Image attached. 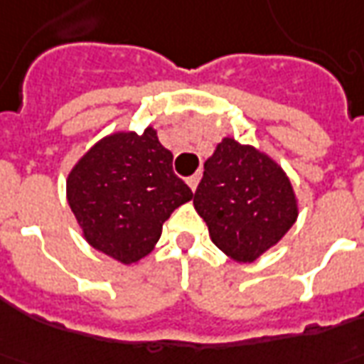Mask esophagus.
<instances>
[{
	"instance_id": "obj_1",
	"label": "esophagus",
	"mask_w": 364,
	"mask_h": 364,
	"mask_svg": "<svg viewBox=\"0 0 364 364\" xmlns=\"http://www.w3.org/2000/svg\"><path fill=\"white\" fill-rule=\"evenodd\" d=\"M198 181H200V171H198V173H195V175H191L189 179H187L191 191H196V187H198Z\"/></svg>"
}]
</instances>
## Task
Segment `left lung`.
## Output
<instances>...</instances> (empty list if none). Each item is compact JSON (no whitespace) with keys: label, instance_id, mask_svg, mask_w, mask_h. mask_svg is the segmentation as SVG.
<instances>
[{"label":"left lung","instance_id":"left-lung-1","mask_svg":"<svg viewBox=\"0 0 364 364\" xmlns=\"http://www.w3.org/2000/svg\"><path fill=\"white\" fill-rule=\"evenodd\" d=\"M193 203L214 245L237 262L257 260L297 220L287 175L257 148L233 139H223L204 161Z\"/></svg>","mask_w":364,"mask_h":364}]
</instances>
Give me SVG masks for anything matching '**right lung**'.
<instances>
[{"instance_id": "1", "label": "right lung", "mask_w": 364, "mask_h": 364, "mask_svg": "<svg viewBox=\"0 0 364 364\" xmlns=\"http://www.w3.org/2000/svg\"><path fill=\"white\" fill-rule=\"evenodd\" d=\"M191 198L152 127L100 141L67 179V200L86 241L123 264L146 257L164 222Z\"/></svg>"}]
</instances>
